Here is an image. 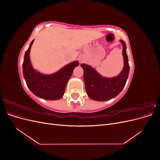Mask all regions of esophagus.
<instances>
[{
  "label": "esophagus",
  "mask_w": 160,
  "mask_h": 160,
  "mask_svg": "<svg viewBox=\"0 0 160 160\" xmlns=\"http://www.w3.org/2000/svg\"><path fill=\"white\" fill-rule=\"evenodd\" d=\"M79 61H80L81 62H83V60H82V59H79Z\"/></svg>",
  "instance_id": "esophagus-1"
}]
</instances>
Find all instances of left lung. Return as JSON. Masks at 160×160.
<instances>
[{
  "label": "left lung",
  "instance_id": "8db88e82",
  "mask_svg": "<svg viewBox=\"0 0 160 160\" xmlns=\"http://www.w3.org/2000/svg\"><path fill=\"white\" fill-rule=\"evenodd\" d=\"M123 44V56L124 67L121 73L113 78H105L100 75L93 67L86 64H81L83 69V79L87 94L95 101H107L118 95L126 83L129 72L128 57L125 42Z\"/></svg>",
  "mask_w": 160,
  "mask_h": 160
}]
</instances>
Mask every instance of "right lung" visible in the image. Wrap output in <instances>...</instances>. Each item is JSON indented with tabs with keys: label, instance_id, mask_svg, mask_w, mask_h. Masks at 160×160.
<instances>
[{
	"label": "right lung",
	"instance_id": "obj_1",
	"mask_svg": "<svg viewBox=\"0 0 160 160\" xmlns=\"http://www.w3.org/2000/svg\"><path fill=\"white\" fill-rule=\"evenodd\" d=\"M33 41L25 52L22 71L26 83L32 93L42 99L57 100L64 95L67 81L71 77L78 61L72 62L59 71L51 75H43L35 70L31 64L30 50Z\"/></svg>",
	"mask_w": 160,
	"mask_h": 160
}]
</instances>
